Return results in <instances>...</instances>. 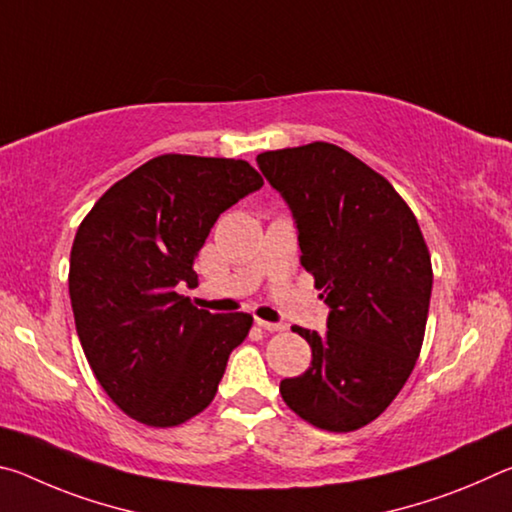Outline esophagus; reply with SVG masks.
I'll return each instance as SVG.
<instances>
[{"instance_id":"34e87169","label":"esophagus","mask_w":512,"mask_h":512,"mask_svg":"<svg viewBox=\"0 0 512 512\" xmlns=\"http://www.w3.org/2000/svg\"><path fill=\"white\" fill-rule=\"evenodd\" d=\"M255 323L262 329H266V332H284V329H287L284 323H268V320H262V318H255Z\"/></svg>"}]
</instances>
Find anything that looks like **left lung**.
Listing matches in <instances>:
<instances>
[{
    "label": "left lung",
    "instance_id": "1",
    "mask_svg": "<svg viewBox=\"0 0 512 512\" xmlns=\"http://www.w3.org/2000/svg\"><path fill=\"white\" fill-rule=\"evenodd\" d=\"M257 164L289 203L300 264L329 305L327 332L293 327L311 366L282 379L289 409L348 433L388 409L420 357L431 300V255L418 219L388 180L341 146L266 151Z\"/></svg>",
    "mask_w": 512,
    "mask_h": 512
}]
</instances>
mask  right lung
<instances>
[{"label":"right lung","mask_w":512,"mask_h":512,"mask_svg":"<svg viewBox=\"0 0 512 512\" xmlns=\"http://www.w3.org/2000/svg\"><path fill=\"white\" fill-rule=\"evenodd\" d=\"M264 185L246 160L167 153L117 180L76 230L69 298L94 377L146 427L205 411L253 316L180 296L219 214Z\"/></svg>","instance_id":"obj_1"}]
</instances>
